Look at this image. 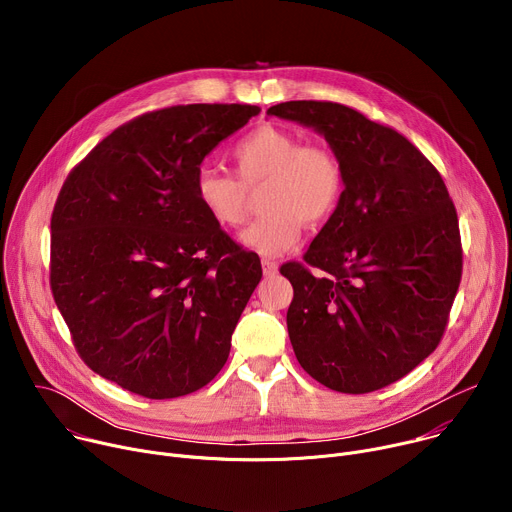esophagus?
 <instances>
[{"label": "esophagus", "instance_id": "esophagus-1", "mask_svg": "<svg viewBox=\"0 0 512 512\" xmlns=\"http://www.w3.org/2000/svg\"><path fill=\"white\" fill-rule=\"evenodd\" d=\"M261 267H263V273H265V275H275V273L279 271V265H277L275 261H271V259H263V261H261Z\"/></svg>", "mask_w": 512, "mask_h": 512}]
</instances>
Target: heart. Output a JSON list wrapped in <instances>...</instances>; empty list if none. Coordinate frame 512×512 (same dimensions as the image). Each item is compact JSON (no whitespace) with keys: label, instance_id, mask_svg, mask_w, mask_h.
<instances>
[{"label":"heart","instance_id":"heart-1","mask_svg":"<svg viewBox=\"0 0 512 512\" xmlns=\"http://www.w3.org/2000/svg\"><path fill=\"white\" fill-rule=\"evenodd\" d=\"M239 176L200 168L194 198L210 221L237 231L247 218V190L265 182L261 208L267 210L243 235L245 247L279 257L300 243L304 223L324 225L344 196V168L328 145L302 143V137L277 125H259L231 150Z\"/></svg>","mask_w":512,"mask_h":512}]
</instances>
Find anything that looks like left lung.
<instances>
[{
    "label": "left lung",
    "instance_id": "obj_1",
    "mask_svg": "<svg viewBox=\"0 0 512 512\" xmlns=\"http://www.w3.org/2000/svg\"><path fill=\"white\" fill-rule=\"evenodd\" d=\"M267 115L324 135L344 196L302 263L287 332L302 369L338 393L383 389L440 344L462 277L458 214L431 162L391 127L328 101H287Z\"/></svg>",
    "mask_w": 512,
    "mask_h": 512
}]
</instances>
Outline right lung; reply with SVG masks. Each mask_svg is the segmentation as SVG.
Instances as JSON below:
<instances>
[{
  "mask_svg": "<svg viewBox=\"0 0 512 512\" xmlns=\"http://www.w3.org/2000/svg\"><path fill=\"white\" fill-rule=\"evenodd\" d=\"M261 109L178 105L107 135L52 212L54 302L89 367L148 399L202 389L225 367L261 261L216 227L194 176Z\"/></svg>",
  "mask_w": 512,
  "mask_h": 512,
  "instance_id": "1",
  "label": "right lung"
}]
</instances>
